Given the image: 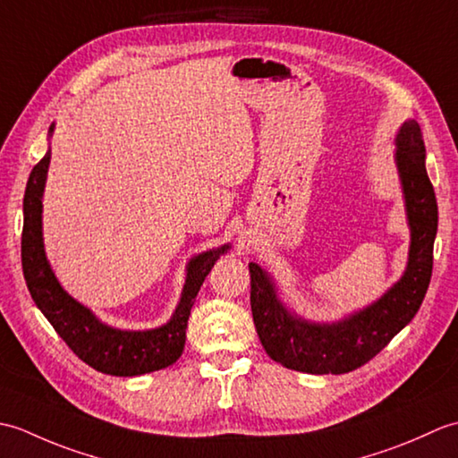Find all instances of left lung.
<instances>
[{
  "label": "left lung",
  "instance_id": "1",
  "mask_svg": "<svg viewBox=\"0 0 458 458\" xmlns=\"http://www.w3.org/2000/svg\"><path fill=\"white\" fill-rule=\"evenodd\" d=\"M397 169L411 226L410 261L403 277L387 293L335 325L307 323L287 313L274 284L258 264H250V305L261 346L285 368L307 374H346L364 366L420 310L433 271L437 199L425 169L420 123L405 122L397 133Z\"/></svg>",
  "mask_w": 458,
  "mask_h": 458
}]
</instances>
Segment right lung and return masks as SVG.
Instances as JSON below:
<instances>
[{
	"label": "right lung",
	"instance_id": "obj_1",
	"mask_svg": "<svg viewBox=\"0 0 458 458\" xmlns=\"http://www.w3.org/2000/svg\"><path fill=\"white\" fill-rule=\"evenodd\" d=\"M53 130V128H51ZM48 161L51 151L38 161L29 174L25 199H23V236H21V264L37 307L43 310L48 323L58 333L68 348L79 356L82 362L110 376H140L167 368L177 362L184 348V333L194 299L199 295L204 277L208 276L214 261L228 250L204 251L191 259L187 284L182 289L181 303L174 310L167 325L141 333L118 330L102 325L89 309L66 293L58 285L51 266L45 258L43 232H41V197L45 189Z\"/></svg>",
	"mask_w": 458,
	"mask_h": 458
}]
</instances>
